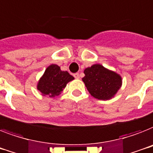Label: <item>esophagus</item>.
Returning <instances> with one entry per match:
<instances>
[{
	"label": "esophagus",
	"instance_id": "34e87169",
	"mask_svg": "<svg viewBox=\"0 0 153 153\" xmlns=\"http://www.w3.org/2000/svg\"><path fill=\"white\" fill-rule=\"evenodd\" d=\"M73 76H74L76 79H79V78H80V76H79V73H74V74H73Z\"/></svg>",
	"mask_w": 153,
	"mask_h": 153
}]
</instances>
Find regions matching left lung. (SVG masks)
Instances as JSON below:
<instances>
[{"label": "left lung", "instance_id": "left-lung-1", "mask_svg": "<svg viewBox=\"0 0 153 153\" xmlns=\"http://www.w3.org/2000/svg\"><path fill=\"white\" fill-rule=\"evenodd\" d=\"M84 73L83 82L91 96L98 100H111L122 87V76L102 65H92L84 69Z\"/></svg>", "mask_w": 153, "mask_h": 153}]
</instances>
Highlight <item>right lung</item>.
Returning a JSON list of instances; mask_svg holds the SVG:
<instances>
[{"label": "right lung", "mask_w": 153, "mask_h": 153, "mask_svg": "<svg viewBox=\"0 0 153 153\" xmlns=\"http://www.w3.org/2000/svg\"><path fill=\"white\" fill-rule=\"evenodd\" d=\"M73 80L74 77L67 71L61 70L57 65L52 64L46 68L39 80L37 89L42 96L53 98L59 96L66 84Z\"/></svg>", "instance_id": "right-lung-1"}]
</instances>
